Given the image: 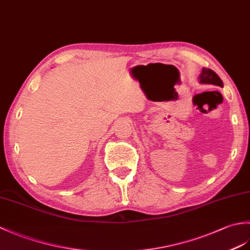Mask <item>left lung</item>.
<instances>
[{
    "label": "left lung",
    "mask_w": 250,
    "mask_h": 250,
    "mask_svg": "<svg viewBox=\"0 0 250 250\" xmlns=\"http://www.w3.org/2000/svg\"><path fill=\"white\" fill-rule=\"evenodd\" d=\"M199 78H200L201 83L214 84V86L224 87V83H222L221 78L217 75L213 70H210V68H206V67L202 68V72L200 74Z\"/></svg>",
    "instance_id": "left-lung-1"
}]
</instances>
